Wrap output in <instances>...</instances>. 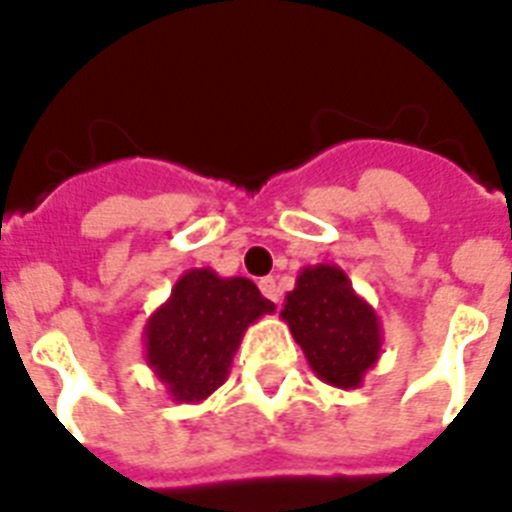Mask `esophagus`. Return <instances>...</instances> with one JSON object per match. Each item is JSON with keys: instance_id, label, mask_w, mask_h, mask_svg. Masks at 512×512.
<instances>
[{"instance_id": "1", "label": "esophagus", "mask_w": 512, "mask_h": 512, "mask_svg": "<svg viewBox=\"0 0 512 512\" xmlns=\"http://www.w3.org/2000/svg\"><path fill=\"white\" fill-rule=\"evenodd\" d=\"M260 292H263V295L268 297L271 303H276V305L281 303V289L273 276H265V279H260Z\"/></svg>"}]
</instances>
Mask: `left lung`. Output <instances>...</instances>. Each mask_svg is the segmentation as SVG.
<instances>
[{"instance_id":"left-lung-1","label":"left lung","mask_w":512,"mask_h":512,"mask_svg":"<svg viewBox=\"0 0 512 512\" xmlns=\"http://www.w3.org/2000/svg\"><path fill=\"white\" fill-rule=\"evenodd\" d=\"M281 319L319 380L353 390L377 364L382 327L377 313L332 263L305 265L287 292Z\"/></svg>"}]
</instances>
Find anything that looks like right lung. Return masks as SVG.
<instances>
[{
	"instance_id": "add662e5",
	"label": "right lung",
	"mask_w": 512,
	"mask_h": 512,
	"mask_svg": "<svg viewBox=\"0 0 512 512\" xmlns=\"http://www.w3.org/2000/svg\"><path fill=\"white\" fill-rule=\"evenodd\" d=\"M276 311L244 276L223 279L212 268H191L172 287L143 329L146 364L177 404H199L231 372L249 324Z\"/></svg>"
}]
</instances>
